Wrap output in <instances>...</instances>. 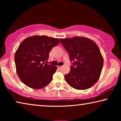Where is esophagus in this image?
Masks as SVG:
<instances>
[{
  "instance_id": "esophagus-1",
  "label": "esophagus",
  "mask_w": 121,
  "mask_h": 121,
  "mask_svg": "<svg viewBox=\"0 0 121 121\" xmlns=\"http://www.w3.org/2000/svg\"><path fill=\"white\" fill-rule=\"evenodd\" d=\"M57 68H58V69H60L62 68V66H57Z\"/></svg>"
}]
</instances>
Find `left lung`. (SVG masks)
I'll return each mask as SVG.
<instances>
[{
	"label": "left lung",
	"instance_id": "left-lung-1",
	"mask_svg": "<svg viewBox=\"0 0 121 121\" xmlns=\"http://www.w3.org/2000/svg\"><path fill=\"white\" fill-rule=\"evenodd\" d=\"M72 62L66 82L77 90H85L97 82L103 66V58L95 43L83 37L60 39Z\"/></svg>",
	"mask_w": 121,
	"mask_h": 121
}]
</instances>
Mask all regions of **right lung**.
Returning <instances> with one entry per match:
<instances>
[{"mask_svg": "<svg viewBox=\"0 0 121 121\" xmlns=\"http://www.w3.org/2000/svg\"><path fill=\"white\" fill-rule=\"evenodd\" d=\"M58 38L46 36H33L26 38L14 55L16 71L26 86L39 89L51 82L57 66L46 63L49 52L58 45Z\"/></svg>", "mask_w": 121, "mask_h": 121, "instance_id": "right-lung-1", "label": "right lung"}]
</instances>
